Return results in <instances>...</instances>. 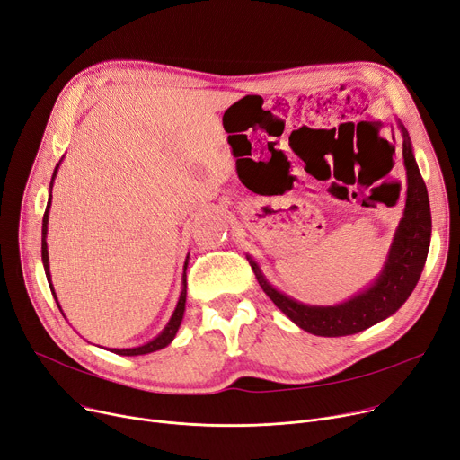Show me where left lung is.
Masks as SVG:
<instances>
[{
    "mask_svg": "<svg viewBox=\"0 0 460 460\" xmlns=\"http://www.w3.org/2000/svg\"><path fill=\"white\" fill-rule=\"evenodd\" d=\"M402 130V159L406 168V208L399 228L393 237V243L378 279L368 288L344 303L332 307L305 305L288 296H284L261 275L256 261L247 256L249 264L270 299L287 314L301 330L320 337H344L359 333L375 325L393 313H397L418 284L429 245H430V206L425 181L415 163L408 130Z\"/></svg>",
    "mask_w": 460,
    "mask_h": 460,
    "instance_id": "1",
    "label": "left lung"
}]
</instances>
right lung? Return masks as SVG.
<instances>
[{"mask_svg": "<svg viewBox=\"0 0 460 460\" xmlns=\"http://www.w3.org/2000/svg\"><path fill=\"white\" fill-rule=\"evenodd\" d=\"M59 164L56 166L54 170V176H52V181H50V199H49V204H47V211H45V217H42V243H40V254H42V266H45V273H47V279H49V284H50V290H52V296L58 303V297H56V292H54V287H52V280H50V270H49V247H47V232H49V211H50V202H52V185H54V178H56V172H58ZM189 260V256H187ZM187 260H185V266L183 270H187ZM185 299H187V275L183 271V288H181V296H180V301L176 305V311H173L170 322L166 323L164 330L146 344L142 346H137V348H112L114 354H119V356H144V354H151V352H157V349L168 346L173 337H176L180 325H181V320H183V313H185ZM59 307V303H58ZM61 311V307H59ZM63 314V313H61Z\"/></svg>", "mask_w": 460, "mask_h": 460, "instance_id": "obj_1", "label": "right lung"}]
</instances>
